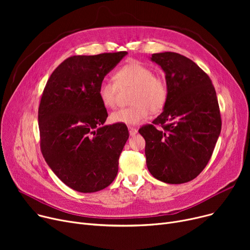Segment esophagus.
Instances as JSON below:
<instances>
[{"label": "esophagus", "instance_id": "34e87169", "mask_svg": "<svg viewBox=\"0 0 250 250\" xmlns=\"http://www.w3.org/2000/svg\"><path fill=\"white\" fill-rule=\"evenodd\" d=\"M128 132L130 136H135L138 133V129L134 126H128Z\"/></svg>", "mask_w": 250, "mask_h": 250}]
</instances>
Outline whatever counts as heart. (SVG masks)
<instances>
[{"label": "heart", "instance_id": "heart-1", "mask_svg": "<svg viewBox=\"0 0 250 250\" xmlns=\"http://www.w3.org/2000/svg\"><path fill=\"white\" fill-rule=\"evenodd\" d=\"M114 81L103 80L98 87L99 98L105 107H114L120 91L132 89L128 107L114 110L113 124L136 125L147 120L151 110H161L167 102L169 88L165 79L154 74L149 65L132 60L115 71Z\"/></svg>", "mask_w": 250, "mask_h": 250}]
</instances>
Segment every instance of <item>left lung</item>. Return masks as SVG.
I'll return each mask as SVG.
<instances>
[{
	"instance_id": "1",
	"label": "left lung",
	"mask_w": 250,
	"mask_h": 250,
	"mask_svg": "<svg viewBox=\"0 0 250 250\" xmlns=\"http://www.w3.org/2000/svg\"><path fill=\"white\" fill-rule=\"evenodd\" d=\"M165 72L169 94L163 112L139 133L146 141L150 173L171 185L190 181L209 161L221 133V114L211 79L176 52L153 54Z\"/></svg>"
}]
</instances>
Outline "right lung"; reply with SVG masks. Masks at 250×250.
<instances>
[{
	"label": "right lung",
	"mask_w": 250,
	"mask_h": 250,
	"mask_svg": "<svg viewBox=\"0 0 250 250\" xmlns=\"http://www.w3.org/2000/svg\"><path fill=\"white\" fill-rule=\"evenodd\" d=\"M126 51L73 56L52 72L38 107L41 150L65 186L79 192L107 188L128 139L125 125H104L108 116L98 87Z\"/></svg>",
	"instance_id": "1"
}]
</instances>
